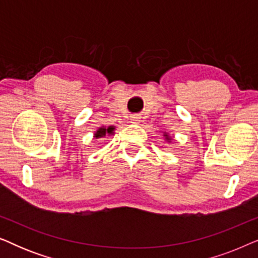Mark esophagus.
Listing matches in <instances>:
<instances>
[{
	"instance_id": "1",
	"label": "esophagus",
	"mask_w": 258,
	"mask_h": 258,
	"mask_svg": "<svg viewBox=\"0 0 258 258\" xmlns=\"http://www.w3.org/2000/svg\"><path fill=\"white\" fill-rule=\"evenodd\" d=\"M130 121H132V123H134V124H139L141 122V117L139 115H134L130 117Z\"/></svg>"
}]
</instances>
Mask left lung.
Segmentation results:
<instances>
[{
	"label": "left lung",
	"mask_w": 258,
	"mask_h": 258,
	"mask_svg": "<svg viewBox=\"0 0 258 258\" xmlns=\"http://www.w3.org/2000/svg\"><path fill=\"white\" fill-rule=\"evenodd\" d=\"M163 137H164V141L165 142H168V143H171L172 142V137L170 136V134L169 133H167V132H163Z\"/></svg>",
	"instance_id": "left-lung-1"
}]
</instances>
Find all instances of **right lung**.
<instances>
[{
	"instance_id": "1",
	"label": "right lung",
	"mask_w": 258,
	"mask_h": 258,
	"mask_svg": "<svg viewBox=\"0 0 258 258\" xmlns=\"http://www.w3.org/2000/svg\"><path fill=\"white\" fill-rule=\"evenodd\" d=\"M115 132V126L114 125H109V126H105V125H102L100 128L96 129V132L94 133V139L95 140H100V139H103V137H107V136H111L114 135Z\"/></svg>"
}]
</instances>
